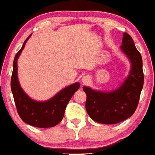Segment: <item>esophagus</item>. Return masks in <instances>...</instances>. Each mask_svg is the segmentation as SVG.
Here are the masks:
<instances>
[{"label": "esophagus", "instance_id": "obj_1", "mask_svg": "<svg viewBox=\"0 0 155 155\" xmlns=\"http://www.w3.org/2000/svg\"><path fill=\"white\" fill-rule=\"evenodd\" d=\"M89 80H90V78H89L88 76H84L83 78H82V82H83V83H87Z\"/></svg>", "mask_w": 155, "mask_h": 155}]
</instances>
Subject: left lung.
Here are the masks:
<instances>
[{"instance_id": "1", "label": "left lung", "mask_w": 155, "mask_h": 155, "mask_svg": "<svg viewBox=\"0 0 155 155\" xmlns=\"http://www.w3.org/2000/svg\"><path fill=\"white\" fill-rule=\"evenodd\" d=\"M121 49L130 59L131 70L121 87L111 92L83 89L87 94L86 109L93 120L102 124H115L133 115L139 103L143 86L142 57L133 38L123 33Z\"/></svg>"}]
</instances>
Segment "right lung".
Wrapping results in <instances>:
<instances>
[{
	"mask_svg": "<svg viewBox=\"0 0 155 155\" xmlns=\"http://www.w3.org/2000/svg\"><path fill=\"white\" fill-rule=\"evenodd\" d=\"M25 40L19 51L15 54L13 62V72L11 79V89L18 115L24 122L39 128L53 127L62 120L67 104L72 95L79 88V83H73L46 101H37L31 99L21 89L18 79L17 61L25 43Z\"/></svg>",
	"mask_w": 155,
	"mask_h": 155,
	"instance_id": "add662e5",
	"label": "right lung"
}]
</instances>
